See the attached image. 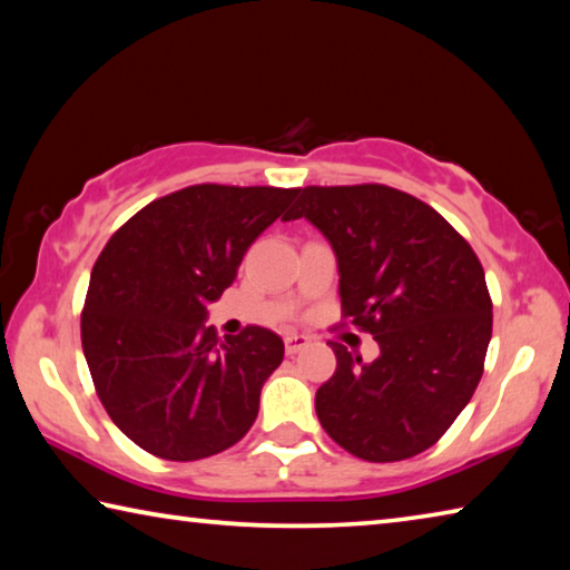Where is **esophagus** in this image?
Instances as JSON below:
<instances>
[{"instance_id":"obj_1","label":"esophagus","mask_w":570,"mask_h":570,"mask_svg":"<svg viewBox=\"0 0 570 570\" xmlns=\"http://www.w3.org/2000/svg\"><path fill=\"white\" fill-rule=\"evenodd\" d=\"M284 344H286V354H298L302 350H306L308 340H306L304 334H288L286 340H284Z\"/></svg>"}]
</instances>
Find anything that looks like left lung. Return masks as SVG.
Here are the masks:
<instances>
[{"mask_svg":"<svg viewBox=\"0 0 570 570\" xmlns=\"http://www.w3.org/2000/svg\"><path fill=\"white\" fill-rule=\"evenodd\" d=\"M330 240L342 320L380 344L374 362L332 342L316 417L336 445L397 462L435 445L482 377L493 302L475 250L420 198L380 183L306 186L294 218Z\"/></svg>","mask_w":570,"mask_h":570,"instance_id":"1","label":"left lung"}]
</instances>
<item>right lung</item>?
<instances>
[{"mask_svg":"<svg viewBox=\"0 0 570 570\" xmlns=\"http://www.w3.org/2000/svg\"><path fill=\"white\" fill-rule=\"evenodd\" d=\"M298 188L200 183L153 200L92 266L80 320L95 392L122 435L190 462L246 435L282 336L246 326L218 340L206 306L234 284L248 246Z\"/></svg>","mask_w":570,"mask_h":570,"instance_id":"add662e5","label":"right lung"}]
</instances>
